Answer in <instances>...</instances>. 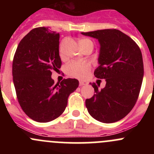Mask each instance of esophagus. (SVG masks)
Masks as SVG:
<instances>
[{"mask_svg": "<svg viewBox=\"0 0 154 154\" xmlns=\"http://www.w3.org/2000/svg\"><path fill=\"white\" fill-rule=\"evenodd\" d=\"M79 84H80V86H84V85L88 84V83H87L86 81H83V80H80V82H79Z\"/></svg>", "mask_w": 154, "mask_h": 154, "instance_id": "obj_1", "label": "esophagus"}]
</instances>
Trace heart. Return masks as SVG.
Returning <instances> with one entry per match:
<instances>
[{"mask_svg": "<svg viewBox=\"0 0 154 154\" xmlns=\"http://www.w3.org/2000/svg\"><path fill=\"white\" fill-rule=\"evenodd\" d=\"M78 42L83 51L88 49L92 50L94 48V42L88 38H80ZM90 69L91 66L89 63L85 62L71 61L68 63L66 67V71L68 75L76 78H84Z\"/></svg>", "mask_w": 154, "mask_h": 154, "instance_id": "obj_1", "label": "heart"}]
</instances>
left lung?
I'll use <instances>...</instances> for the list:
<instances>
[{
	"label": "left lung",
	"mask_w": 154,
	"mask_h": 154,
	"mask_svg": "<svg viewBox=\"0 0 154 154\" xmlns=\"http://www.w3.org/2000/svg\"><path fill=\"white\" fill-rule=\"evenodd\" d=\"M81 33L98 39L100 66L94 74L106 81V86L100 90L95 83H91L95 94L86 100L87 109L98 122H118L131 111L139 97L144 76L140 48L130 36L119 29H105Z\"/></svg>",
	"instance_id": "1"
}]
</instances>
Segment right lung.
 I'll return each instance as SVG.
<instances>
[{"label":"right lung","mask_w":154,"mask_h":154,"mask_svg":"<svg viewBox=\"0 0 154 154\" xmlns=\"http://www.w3.org/2000/svg\"><path fill=\"white\" fill-rule=\"evenodd\" d=\"M60 34L41 27L32 29L18 44L12 61V77L18 103L25 114L45 123L57 119L66 109L68 96L79 86L76 79L54 84L52 71L62 62Z\"/></svg>","instance_id":"add662e5"}]
</instances>
